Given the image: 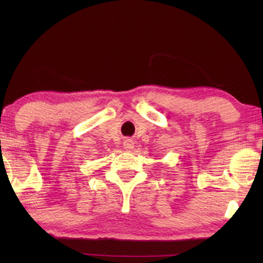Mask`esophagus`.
Here are the masks:
<instances>
[{"label": "esophagus", "instance_id": "esophagus-1", "mask_svg": "<svg viewBox=\"0 0 263 263\" xmlns=\"http://www.w3.org/2000/svg\"><path fill=\"white\" fill-rule=\"evenodd\" d=\"M123 146H124V148L125 149H132L133 148V140L132 139H125L124 140V142H123Z\"/></svg>", "mask_w": 263, "mask_h": 263}]
</instances>
